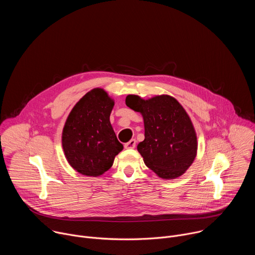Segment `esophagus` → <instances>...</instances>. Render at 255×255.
I'll return each instance as SVG.
<instances>
[{
	"label": "esophagus",
	"mask_w": 255,
	"mask_h": 255,
	"mask_svg": "<svg viewBox=\"0 0 255 255\" xmlns=\"http://www.w3.org/2000/svg\"><path fill=\"white\" fill-rule=\"evenodd\" d=\"M135 145H136V140L135 139H131L129 142L125 143L124 147L126 149H133V148H135Z\"/></svg>",
	"instance_id": "34e87169"
}]
</instances>
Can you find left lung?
<instances>
[{"label":"left lung","instance_id":"1","mask_svg":"<svg viewBox=\"0 0 255 255\" xmlns=\"http://www.w3.org/2000/svg\"><path fill=\"white\" fill-rule=\"evenodd\" d=\"M125 102L143 117L145 138L137 150L144 163L163 179L183 175L198 150L197 133L184 107L168 95L147 100L128 95Z\"/></svg>","mask_w":255,"mask_h":255}]
</instances>
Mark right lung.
<instances>
[{"label": "right lung", "mask_w": 255, "mask_h": 255, "mask_svg": "<svg viewBox=\"0 0 255 255\" xmlns=\"http://www.w3.org/2000/svg\"><path fill=\"white\" fill-rule=\"evenodd\" d=\"M114 105L105 90L93 89L75 105L65 121L63 152L69 165L83 175H102L123 149L110 122Z\"/></svg>", "instance_id": "1"}]
</instances>
